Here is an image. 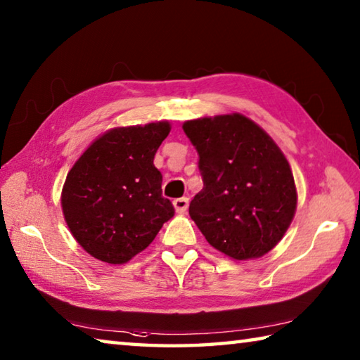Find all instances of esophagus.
<instances>
[{"mask_svg": "<svg viewBox=\"0 0 360 360\" xmlns=\"http://www.w3.org/2000/svg\"><path fill=\"white\" fill-rule=\"evenodd\" d=\"M173 205H174L176 212H179V214H184V212H186L187 208H188V198H187V197L176 198L174 202H173Z\"/></svg>", "mask_w": 360, "mask_h": 360, "instance_id": "esophagus-1", "label": "esophagus"}]
</instances>
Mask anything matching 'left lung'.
<instances>
[{
	"label": "left lung",
	"instance_id": "left-lung-1",
	"mask_svg": "<svg viewBox=\"0 0 360 360\" xmlns=\"http://www.w3.org/2000/svg\"><path fill=\"white\" fill-rule=\"evenodd\" d=\"M203 188L188 214L206 241L235 260L262 257L289 229L297 188L276 143L243 114L187 120Z\"/></svg>",
	"mask_w": 360,
	"mask_h": 360
}]
</instances>
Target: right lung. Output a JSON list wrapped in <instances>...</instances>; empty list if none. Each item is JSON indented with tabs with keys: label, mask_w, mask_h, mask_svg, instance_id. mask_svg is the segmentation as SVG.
<instances>
[{
	"label": "right lung",
	"mask_w": 360,
	"mask_h": 360,
	"mask_svg": "<svg viewBox=\"0 0 360 360\" xmlns=\"http://www.w3.org/2000/svg\"><path fill=\"white\" fill-rule=\"evenodd\" d=\"M169 122L119 127L96 138L66 176L62 210L72 236L92 257L120 265L144 251L174 216L162 197L154 157Z\"/></svg>",
	"instance_id": "right-lung-1"
}]
</instances>
